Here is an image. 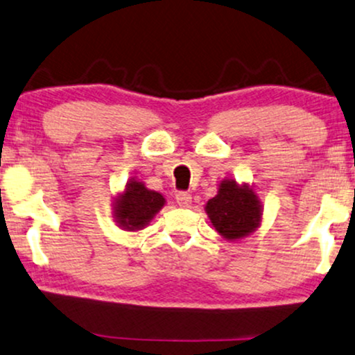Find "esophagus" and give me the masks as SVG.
I'll use <instances>...</instances> for the list:
<instances>
[{"mask_svg": "<svg viewBox=\"0 0 355 355\" xmlns=\"http://www.w3.org/2000/svg\"><path fill=\"white\" fill-rule=\"evenodd\" d=\"M175 200H177V203L180 205L183 208H189L191 205V195L190 193H185V191H180V193H177L175 196Z\"/></svg>", "mask_w": 355, "mask_h": 355, "instance_id": "obj_1", "label": "esophagus"}]
</instances>
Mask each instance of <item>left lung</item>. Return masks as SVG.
I'll return each mask as SVG.
<instances>
[{
    "label": "left lung",
    "instance_id": "left-lung-1",
    "mask_svg": "<svg viewBox=\"0 0 355 355\" xmlns=\"http://www.w3.org/2000/svg\"><path fill=\"white\" fill-rule=\"evenodd\" d=\"M213 228L228 241H236L261 226L263 205L253 187L223 178L218 191L205 205Z\"/></svg>",
    "mask_w": 355,
    "mask_h": 355
}]
</instances>
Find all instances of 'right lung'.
<instances>
[{"label": "right lung", "mask_w": 355, "mask_h": 355, "mask_svg": "<svg viewBox=\"0 0 355 355\" xmlns=\"http://www.w3.org/2000/svg\"><path fill=\"white\" fill-rule=\"evenodd\" d=\"M165 196L130 178L112 200V218L123 232H140L165 207Z\"/></svg>", "instance_id": "add662e5"}]
</instances>
